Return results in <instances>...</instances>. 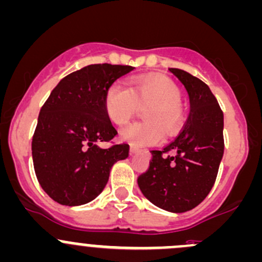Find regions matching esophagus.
Wrapping results in <instances>:
<instances>
[{
    "instance_id": "obj_1",
    "label": "esophagus",
    "mask_w": 262,
    "mask_h": 262,
    "mask_svg": "<svg viewBox=\"0 0 262 262\" xmlns=\"http://www.w3.org/2000/svg\"><path fill=\"white\" fill-rule=\"evenodd\" d=\"M140 151H142V150H140L139 148H137V146H133V145L130 146V154H132V155H134V154H138V153H140Z\"/></svg>"
}]
</instances>
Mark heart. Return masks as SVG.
<instances>
[{
  "label": "heart",
  "mask_w": 262,
  "mask_h": 262,
  "mask_svg": "<svg viewBox=\"0 0 262 262\" xmlns=\"http://www.w3.org/2000/svg\"><path fill=\"white\" fill-rule=\"evenodd\" d=\"M182 93L173 80L163 76H145L134 79L130 87L113 84L104 98L105 113L117 125H124L139 107H146V122L133 123L120 132V139L134 146H149L162 143L168 134H174L183 123Z\"/></svg>",
  "instance_id": "b5f03b06"
}]
</instances>
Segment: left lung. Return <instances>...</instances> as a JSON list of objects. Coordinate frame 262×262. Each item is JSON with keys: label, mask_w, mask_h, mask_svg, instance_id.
<instances>
[{"label": "left lung", "mask_w": 262, "mask_h": 262, "mask_svg": "<svg viewBox=\"0 0 262 262\" xmlns=\"http://www.w3.org/2000/svg\"><path fill=\"white\" fill-rule=\"evenodd\" d=\"M189 97L188 120L163 150H151L148 170L138 178L143 195L169 212L191 210L206 198L216 179L224 154V116L210 88L196 77L169 68ZM174 151V157L163 156Z\"/></svg>", "instance_id": "8db88e82"}]
</instances>
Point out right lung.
<instances>
[{
    "mask_svg": "<svg viewBox=\"0 0 262 262\" xmlns=\"http://www.w3.org/2000/svg\"><path fill=\"white\" fill-rule=\"evenodd\" d=\"M130 66L91 64L64 77L39 112L32 139L37 180L46 194L67 206L84 205L107 185L112 166L129 157V145L103 149L117 136L104 108L108 88Z\"/></svg>",
    "mask_w": 262,
    "mask_h": 262,
    "instance_id": "right-lung-1",
    "label": "right lung"
}]
</instances>
